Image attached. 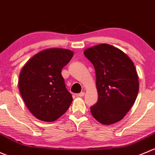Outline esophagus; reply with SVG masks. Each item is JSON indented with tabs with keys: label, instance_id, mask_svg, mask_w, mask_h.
Wrapping results in <instances>:
<instances>
[{
	"label": "esophagus",
	"instance_id": "esophagus-1",
	"mask_svg": "<svg viewBox=\"0 0 155 155\" xmlns=\"http://www.w3.org/2000/svg\"><path fill=\"white\" fill-rule=\"evenodd\" d=\"M84 95H85V92H80L79 94H78V97H84Z\"/></svg>",
	"mask_w": 155,
	"mask_h": 155
}]
</instances>
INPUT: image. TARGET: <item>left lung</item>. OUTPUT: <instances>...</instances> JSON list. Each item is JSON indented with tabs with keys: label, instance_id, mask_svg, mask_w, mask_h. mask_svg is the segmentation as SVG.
Here are the masks:
<instances>
[{
	"label": "left lung",
	"instance_id": "8db88e82",
	"mask_svg": "<svg viewBox=\"0 0 155 155\" xmlns=\"http://www.w3.org/2000/svg\"><path fill=\"white\" fill-rule=\"evenodd\" d=\"M84 55L95 70L98 99L90 107L103 125L122 120L134 104L139 91L138 75L132 60L117 48L100 44L86 49Z\"/></svg>",
	"mask_w": 155,
	"mask_h": 155
}]
</instances>
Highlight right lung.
Returning a JSON list of instances; mask_svg holds the SVG:
<instances>
[{
	"label": "right lung",
	"instance_id": "1",
	"mask_svg": "<svg viewBox=\"0 0 155 155\" xmlns=\"http://www.w3.org/2000/svg\"><path fill=\"white\" fill-rule=\"evenodd\" d=\"M68 49L48 48L35 54L19 74L18 88L30 113L39 120L54 122L63 116L72 102L62 68L73 57Z\"/></svg>",
	"mask_w": 155,
	"mask_h": 155
}]
</instances>
